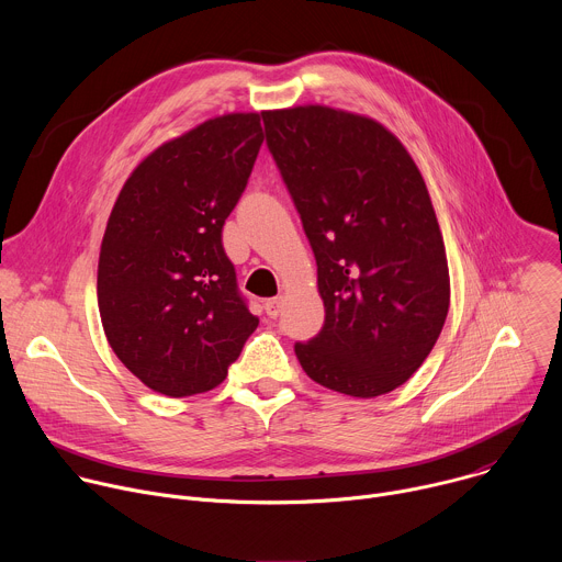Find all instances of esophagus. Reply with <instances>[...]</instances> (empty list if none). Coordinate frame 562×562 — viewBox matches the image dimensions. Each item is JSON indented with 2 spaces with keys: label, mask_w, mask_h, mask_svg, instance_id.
<instances>
[{
  "label": "esophagus",
  "mask_w": 562,
  "mask_h": 562,
  "mask_svg": "<svg viewBox=\"0 0 562 562\" xmlns=\"http://www.w3.org/2000/svg\"><path fill=\"white\" fill-rule=\"evenodd\" d=\"M282 302H284V297H282V295H278V297H269V300L265 302V311H267V315H269V317H278V315H280V311H282Z\"/></svg>",
  "instance_id": "esophagus-1"
}]
</instances>
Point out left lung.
I'll use <instances>...</instances> for the list:
<instances>
[{
  "mask_svg": "<svg viewBox=\"0 0 562 562\" xmlns=\"http://www.w3.org/2000/svg\"><path fill=\"white\" fill-rule=\"evenodd\" d=\"M267 146L317 262L325 325L295 342L304 373L375 397L407 382L449 311L442 233L425 180L382 124L329 106L265 113Z\"/></svg>",
  "mask_w": 562,
  "mask_h": 562,
  "instance_id": "obj_1",
  "label": "left lung"
}]
</instances>
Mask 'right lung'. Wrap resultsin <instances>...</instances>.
<instances>
[{
	"mask_svg": "<svg viewBox=\"0 0 562 562\" xmlns=\"http://www.w3.org/2000/svg\"><path fill=\"white\" fill-rule=\"evenodd\" d=\"M265 142L231 113L155 148L111 211L98 267L104 334L122 364L171 397L215 389L258 327L222 247Z\"/></svg>",
	"mask_w": 562,
	"mask_h": 562,
	"instance_id": "right-lung-1",
	"label": "right lung"
}]
</instances>
